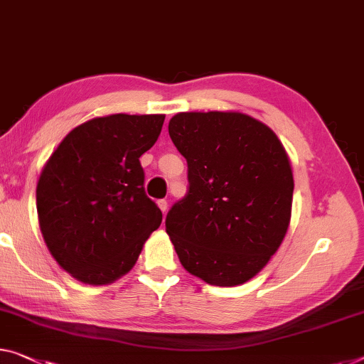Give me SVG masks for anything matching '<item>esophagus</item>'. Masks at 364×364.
<instances>
[{"mask_svg":"<svg viewBox=\"0 0 364 364\" xmlns=\"http://www.w3.org/2000/svg\"><path fill=\"white\" fill-rule=\"evenodd\" d=\"M158 206L161 208V211H163V213H166V211H167V201L166 200H158Z\"/></svg>","mask_w":364,"mask_h":364,"instance_id":"1","label":"esophagus"}]
</instances>
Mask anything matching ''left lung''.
<instances>
[{
    "mask_svg": "<svg viewBox=\"0 0 364 364\" xmlns=\"http://www.w3.org/2000/svg\"><path fill=\"white\" fill-rule=\"evenodd\" d=\"M169 135L188 166V192L166 218L178 260L208 284L249 282L291 220L294 181L282 141L236 110L181 112Z\"/></svg>",
    "mask_w": 364,
    "mask_h": 364,
    "instance_id": "obj_1",
    "label": "left lung"
}]
</instances>
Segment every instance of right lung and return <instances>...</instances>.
I'll use <instances>...</instances> for the list:
<instances>
[{"label": "right lung", "instance_id": "obj_1", "mask_svg": "<svg viewBox=\"0 0 364 364\" xmlns=\"http://www.w3.org/2000/svg\"><path fill=\"white\" fill-rule=\"evenodd\" d=\"M166 115L114 114L77 125L43 166L38 225L47 249L73 278L109 284L136 264L163 213L144 193L139 156Z\"/></svg>", "mask_w": 364, "mask_h": 364}]
</instances>
